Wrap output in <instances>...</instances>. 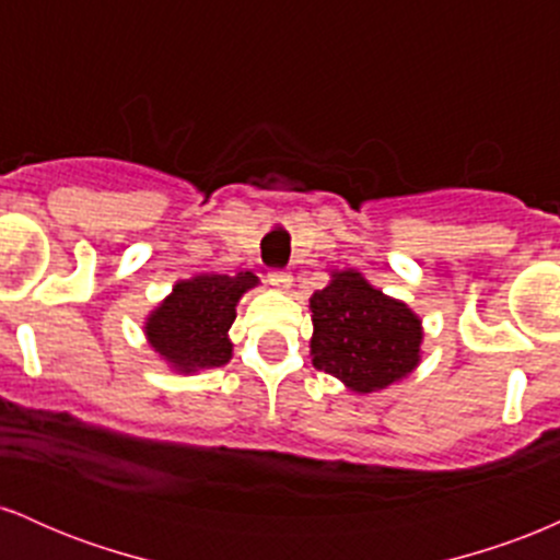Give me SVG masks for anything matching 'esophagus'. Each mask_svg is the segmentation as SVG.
<instances>
[{
  "mask_svg": "<svg viewBox=\"0 0 560 560\" xmlns=\"http://www.w3.org/2000/svg\"><path fill=\"white\" fill-rule=\"evenodd\" d=\"M268 284L281 289V292H287V289L292 287V276H289L287 271H271L268 273Z\"/></svg>",
  "mask_w": 560,
  "mask_h": 560,
  "instance_id": "obj_1",
  "label": "esophagus"
}]
</instances>
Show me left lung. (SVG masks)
Segmentation results:
<instances>
[{
    "mask_svg": "<svg viewBox=\"0 0 560 560\" xmlns=\"http://www.w3.org/2000/svg\"><path fill=\"white\" fill-rule=\"evenodd\" d=\"M311 311L313 365L352 392L389 387L421 361L419 316L358 271H334L329 287L311 298Z\"/></svg>",
    "mask_w": 560,
    "mask_h": 560,
    "instance_id": "1",
    "label": "left lung"
}]
</instances>
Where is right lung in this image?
Listing matches in <instances>:
<instances>
[{
	"instance_id": "obj_1",
	"label": "right lung",
	"mask_w": 560,
	"mask_h": 560,
	"mask_svg": "<svg viewBox=\"0 0 560 560\" xmlns=\"http://www.w3.org/2000/svg\"><path fill=\"white\" fill-rule=\"evenodd\" d=\"M253 287H258V276L249 271L199 273L178 281L147 318V339L182 374L218 369L231 358L229 329L236 318V302Z\"/></svg>"
}]
</instances>
